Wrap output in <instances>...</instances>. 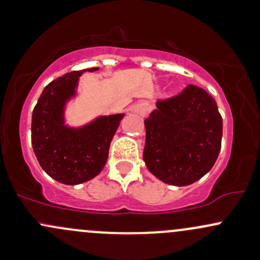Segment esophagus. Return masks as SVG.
<instances>
[{"mask_svg": "<svg viewBox=\"0 0 260 260\" xmlns=\"http://www.w3.org/2000/svg\"><path fill=\"white\" fill-rule=\"evenodd\" d=\"M133 111L135 114H138V115L140 116H145L147 115V113L150 111V104L146 102H141V103H138V104L135 105L133 109Z\"/></svg>", "mask_w": 260, "mask_h": 260, "instance_id": "obj_1", "label": "esophagus"}]
</instances>
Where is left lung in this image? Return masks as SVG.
Returning <instances> with one entry per match:
<instances>
[{"label": "left lung", "mask_w": 260, "mask_h": 260, "mask_svg": "<svg viewBox=\"0 0 260 260\" xmlns=\"http://www.w3.org/2000/svg\"><path fill=\"white\" fill-rule=\"evenodd\" d=\"M144 161L167 185L188 186L213 167L220 151L223 124L216 100L189 84L182 93L158 100L145 120Z\"/></svg>", "instance_id": "8db88e82"}]
</instances>
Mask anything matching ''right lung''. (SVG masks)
I'll return each mask as SVG.
<instances>
[{"label": "right lung", "instance_id": "1", "mask_svg": "<svg viewBox=\"0 0 260 260\" xmlns=\"http://www.w3.org/2000/svg\"><path fill=\"white\" fill-rule=\"evenodd\" d=\"M71 72L44 88L32 113V146L47 175L64 185H79L98 176L107 164L110 142L125 114L100 115L82 126L66 124L67 104L77 96L84 72Z\"/></svg>", "mask_w": 260, "mask_h": 260}]
</instances>
